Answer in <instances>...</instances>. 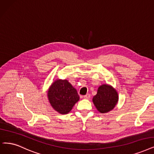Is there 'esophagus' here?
<instances>
[{"instance_id": "34e87169", "label": "esophagus", "mask_w": 154, "mask_h": 154, "mask_svg": "<svg viewBox=\"0 0 154 154\" xmlns=\"http://www.w3.org/2000/svg\"><path fill=\"white\" fill-rule=\"evenodd\" d=\"M83 97H84L85 99H89L90 97V95L88 94H86L85 95H84Z\"/></svg>"}]
</instances>
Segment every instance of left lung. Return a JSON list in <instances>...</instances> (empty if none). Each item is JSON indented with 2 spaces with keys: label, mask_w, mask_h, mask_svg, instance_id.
Segmentation results:
<instances>
[{
  "label": "left lung",
  "mask_w": 154,
  "mask_h": 154,
  "mask_svg": "<svg viewBox=\"0 0 154 154\" xmlns=\"http://www.w3.org/2000/svg\"><path fill=\"white\" fill-rule=\"evenodd\" d=\"M119 100L118 91L111 85L103 84L98 88L97 94L93 97V103L98 112L102 114L112 110Z\"/></svg>",
  "instance_id": "1"
}]
</instances>
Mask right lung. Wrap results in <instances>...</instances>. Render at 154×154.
<instances>
[{
    "label": "right lung",
    "mask_w": 154,
    "mask_h": 154,
    "mask_svg": "<svg viewBox=\"0 0 154 154\" xmlns=\"http://www.w3.org/2000/svg\"><path fill=\"white\" fill-rule=\"evenodd\" d=\"M47 97L51 106L58 113H69L79 100L76 90L67 79H57L49 87Z\"/></svg>",
    "instance_id": "right-lung-1"
}]
</instances>
